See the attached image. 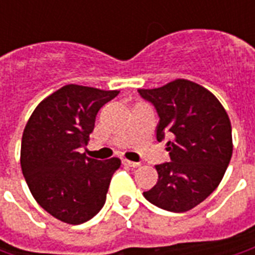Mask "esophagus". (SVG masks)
I'll list each match as a JSON object with an SVG mask.
<instances>
[{"instance_id": "esophagus-1", "label": "esophagus", "mask_w": 255, "mask_h": 255, "mask_svg": "<svg viewBox=\"0 0 255 255\" xmlns=\"http://www.w3.org/2000/svg\"><path fill=\"white\" fill-rule=\"evenodd\" d=\"M123 164H124L126 166H129V168H138V166H140L139 162H133V161H129V160H124L123 161Z\"/></svg>"}]
</instances>
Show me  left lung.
Wrapping results in <instances>:
<instances>
[{"label": "left lung", "instance_id": "1", "mask_svg": "<svg viewBox=\"0 0 255 255\" xmlns=\"http://www.w3.org/2000/svg\"><path fill=\"white\" fill-rule=\"evenodd\" d=\"M138 91L158 113L157 140L172 138L166 142L171 161L155 165L157 184L143 197L169 212L191 210L217 188L230 164V117L213 93L187 79Z\"/></svg>", "mask_w": 255, "mask_h": 255}]
</instances>
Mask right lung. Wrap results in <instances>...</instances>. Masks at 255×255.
Wrapping results in <instances>:
<instances>
[{
	"label": "right lung",
	"instance_id": "1",
	"mask_svg": "<svg viewBox=\"0 0 255 255\" xmlns=\"http://www.w3.org/2000/svg\"><path fill=\"white\" fill-rule=\"evenodd\" d=\"M119 90L67 84L41 101L23 131L20 165L32 197L54 219L82 224L106 201L117 157L101 161L80 149L87 146L97 113Z\"/></svg>",
	"mask_w": 255,
	"mask_h": 255
}]
</instances>
